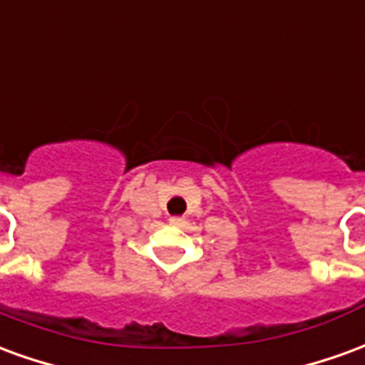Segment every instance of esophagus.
Instances as JSON below:
<instances>
[{
    "mask_svg": "<svg viewBox=\"0 0 365 365\" xmlns=\"http://www.w3.org/2000/svg\"><path fill=\"white\" fill-rule=\"evenodd\" d=\"M170 225H174V227H182L183 217H170Z\"/></svg>",
    "mask_w": 365,
    "mask_h": 365,
    "instance_id": "esophagus-1",
    "label": "esophagus"
}]
</instances>
